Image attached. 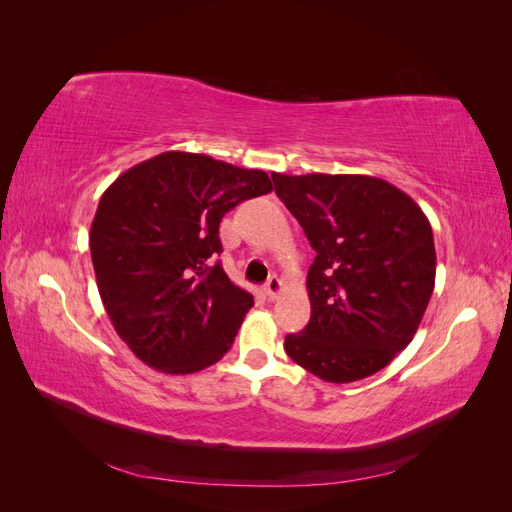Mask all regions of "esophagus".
<instances>
[{
	"label": "esophagus",
	"mask_w": 512,
	"mask_h": 512,
	"mask_svg": "<svg viewBox=\"0 0 512 512\" xmlns=\"http://www.w3.org/2000/svg\"><path fill=\"white\" fill-rule=\"evenodd\" d=\"M280 290H282V280H280V277H277V275L269 277L267 284H265V292H267V297H269V299H275L277 294H280Z\"/></svg>",
	"instance_id": "34e87169"
}]
</instances>
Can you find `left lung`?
<instances>
[{"label":"left lung","mask_w":512,"mask_h":512,"mask_svg":"<svg viewBox=\"0 0 512 512\" xmlns=\"http://www.w3.org/2000/svg\"><path fill=\"white\" fill-rule=\"evenodd\" d=\"M316 258L307 271L312 318L286 335L290 359L327 382L376 374L404 350L436 284L427 215L369 175H271Z\"/></svg>","instance_id":"1"}]
</instances>
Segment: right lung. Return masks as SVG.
<instances>
[{
    "mask_svg": "<svg viewBox=\"0 0 512 512\" xmlns=\"http://www.w3.org/2000/svg\"><path fill=\"white\" fill-rule=\"evenodd\" d=\"M271 190L265 170L188 151L160 153L108 185L91 262L108 318L145 365L194 374L230 350L254 297L215 262L220 222Z\"/></svg>",
    "mask_w": 512,
    "mask_h": 512,
    "instance_id": "1",
    "label": "right lung"
}]
</instances>
